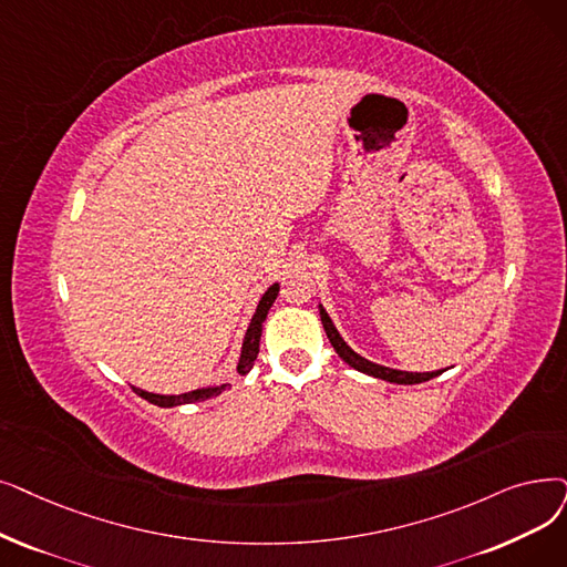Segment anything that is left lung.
<instances>
[{
    "instance_id": "8db88e82",
    "label": "left lung",
    "mask_w": 567,
    "mask_h": 567,
    "mask_svg": "<svg viewBox=\"0 0 567 567\" xmlns=\"http://www.w3.org/2000/svg\"><path fill=\"white\" fill-rule=\"evenodd\" d=\"M319 317H322V324H324V331H327V338L331 340L333 350L338 352V357L352 365L354 371L363 373V375H371V378H378V380H386V382H393V384H420V382H426L431 378H437L445 371H431V373H408V371H396V368H386V365H380L375 361H368L363 359L361 354H357L348 342L342 340V336L338 333L336 324L331 322L329 312L324 310V306L319 303Z\"/></svg>"
}]
</instances>
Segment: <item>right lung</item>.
<instances>
[{"instance_id": "right-lung-1", "label": "right lung", "mask_w": 567, "mask_h": 567, "mask_svg": "<svg viewBox=\"0 0 567 567\" xmlns=\"http://www.w3.org/2000/svg\"><path fill=\"white\" fill-rule=\"evenodd\" d=\"M278 291H280V285L274 282L264 291V297L257 303V310H255V315L250 319L248 331H245V336H243V348H240V357H238V365H236L238 375H248L252 371L255 359L259 354L261 327L266 322V315H268L270 306H274V301L278 299ZM225 389H227V384H206V386H199V389H194V391H185V393H178V396H174V393H153V391H145V389L134 386V391L138 393L141 399H145L147 403H153V405H159V408H176V405H187V403H202L206 399L219 396V393H223Z\"/></svg>"}]
</instances>
